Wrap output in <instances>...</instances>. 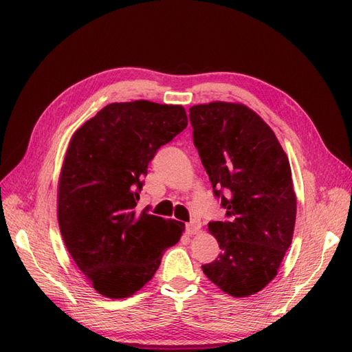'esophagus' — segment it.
I'll use <instances>...</instances> for the list:
<instances>
[{"instance_id":"obj_1","label":"esophagus","mask_w":352,"mask_h":352,"mask_svg":"<svg viewBox=\"0 0 352 352\" xmlns=\"http://www.w3.org/2000/svg\"><path fill=\"white\" fill-rule=\"evenodd\" d=\"M186 232L188 234H196L200 232V221L199 219H192L190 223L186 224Z\"/></svg>"}]
</instances>
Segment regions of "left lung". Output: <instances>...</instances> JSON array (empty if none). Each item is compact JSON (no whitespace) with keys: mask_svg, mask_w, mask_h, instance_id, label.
I'll use <instances>...</instances> for the list:
<instances>
[{"mask_svg":"<svg viewBox=\"0 0 352 352\" xmlns=\"http://www.w3.org/2000/svg\"><path fill=\"white\" fill-rule=\"evenodd\" d=\"M188 112L193 143L226 209L224 221L208 224L221 252L202 270L228 295H254L277 276L292 243L296 196L289 159L273 129L243 104L212 102Z\"/></svg>","mask_w":352,"mask_h":352,"instance_id":"left-lung-1","label":"left lung"}]
</instances>
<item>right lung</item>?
<instances>
[{
    "instance_id": "add662e5",
    "label": "right lung",
    "mask_w": 352,
    "mask_h": 352,
    "mask_svg": "<svg viewBox=\"0 0 352 352\" xmlns=\"http://www.w3.org/2000/svg\"><path fill=\"white\" fill-rule=\"evenodd\" d=\"M187 126L183 106L112 103L70 140L57 217L67 252L100 295H134L175 245L184 224L135 209L157 150Z\"/></svg>"
}]
</instances>
